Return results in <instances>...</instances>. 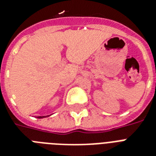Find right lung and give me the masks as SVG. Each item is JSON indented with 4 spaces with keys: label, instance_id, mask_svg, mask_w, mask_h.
Instances as JSON below:
<instances>
[{
    "label": "right lung",
    "instance_id": "right-lung-1",
    "mask_svg": "<svg viewBox=\"0 0 156 156\" xmlns=\"http://www.w3.org/2000/svg\"><path fill=\"white\" fill-rule=\"evenodd\" d=\"M45 116H39V118H44V117H45Z\"/></svg>",
    "mask_w": 156,
    "mask_h": 156
}]
</instances>
